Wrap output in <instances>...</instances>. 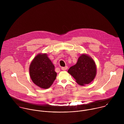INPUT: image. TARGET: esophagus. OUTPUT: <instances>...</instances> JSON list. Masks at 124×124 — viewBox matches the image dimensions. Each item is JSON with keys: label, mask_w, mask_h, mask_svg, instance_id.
<instances>
[{"label": "esophagus", "mask_w": 124, "mask_h": 124, "mask_svg": "<svg viewBox=\"0 0 124 124\" xmlns=\"http://www.w3.org/2000/svg\"><path fill=\"white\" fill-rule=\"evenodd\" d=\"M67 69H68V67H67V66L63 67L61 68V69H62V70H67Z\"/></svg>", "instance_id": "1"}]
</instances>
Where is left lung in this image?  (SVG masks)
<instances>
[{
    "instance_id": "obj_1",
    "label": "left lung",
    "mask_w": 124,
    "mask_h": 124,
    "mask_svg": "<svg viewBox=\"0 0 124 124\" xmlns=\"http://www.w3.org/2000/svg\"><path fill=\"white\" fill-rule=\"evenodd\" d=\"M68 72L73 77L77 83L83 86L89 84L95 78L96 65L91 57L82 54L79 57L77 64L70 67Z\"/></svg>"
}]
</instances>
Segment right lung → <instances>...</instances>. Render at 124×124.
<instances>
[{"instance_id":"add662e5","label":"right lung","mask_w":124,"mask_h":124,"mask_svg":"<svg viewBox=\"0 0 124 124\" xmlns=\"http://www.w3.org/2000/svg\"><path fill=\"white\" fill-rule=\"evenodd\" d=\"M29 74L33 83L43 89L49 88L57 76L54 66L46 54H39L33 59L29 66Z\"/></svg>"}]
</instances>
